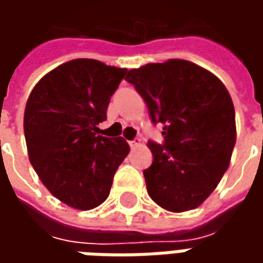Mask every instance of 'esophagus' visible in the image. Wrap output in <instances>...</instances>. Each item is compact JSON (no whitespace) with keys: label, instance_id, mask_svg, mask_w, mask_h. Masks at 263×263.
I'll list each match as a JSON object with an SVG mask.
<instances>
[{"label":"esophagus","instance_id":"1","mask_svg":"<svg viewBox=\"0 0 263 263\" xmlns=\"http://www.w3.org/2000/svg\"><path fill=\"white\" fill-rule=\"evenodd\" d=\"M129 146H131V148H137L138 145H139V143H141V141H139V139H134V141H129Z\"/></svg>","mask_w":263,"mask_h":263}]
</instances>
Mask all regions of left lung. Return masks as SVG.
I'll use <instances>...</instances> for the list:
<instances>
[{
	"label": "left lung",
	"instance_id": "8db88e82",
	"mask_svg": "<svg viewBox=\"0 0 263 263\" xmlns=\"http://www.w3.org/2000/svg\"><path fill=\"white\" fill-rule=\"evenodd\" d=\"M125 80L145 100L152 122L163 124V145L148 142V194L167 211L196 209L230 166L237 141L230 92L211 71L182 59L132 69Z\"/></svg>",
	"mask_w": 263,
	"mask_h": 263
}]
</instances>
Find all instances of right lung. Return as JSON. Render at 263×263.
Wrapping results in <instances>:
<instances>
[{
	"label": "right lung",
	"instance_id": "1",
	"mask_svg": "<svg viewBox=\"0 0 263 263\" xmlns=\"http://www.w3.org/2000/svg\"><path fill=\"white\" fill-rule=\"evenodd\" d=\"M126 71L94 59L70 60L43 76L26 101L29 160L43 186L71 209L103 204L129 154L124 138L97 134Z\"/></svg>",
	"mask_w": 263,
	"mask_h": 263
}]
</instances>
